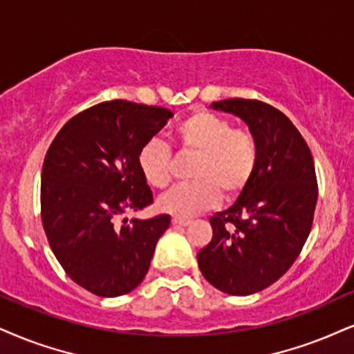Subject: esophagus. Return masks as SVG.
<instances>
[{"mask_svg":"<svg viewBox=\"0 0 354 354\" xmlns=\"http://www.w3.org/2000/svg\"><path fill=\"white\" fill-rule=\"evenodd\" d=\"M172 225H176V226H187V225H190V220H185V218L174 216L172 218Z\"/></svg>","mask_w":354,"mask_h":354,"instance_id":"1","label":"esophagus"}]
</instances>
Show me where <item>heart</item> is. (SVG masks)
<instances>
[{
	"mask_svg": "<svg viewBox=\"0 0 354 354\" xmlns=\"http://www.w3.org/2000/svg\"><path fill=\"white\" fill-rule=\"evenodd\" d=\"M180 149L197 154L192 169L195 182L176 185L157 200L160 212L189 218L215 207L223 197H236L250 184L257 165V142L251 133L233 129L225 118L197 111L176 131ZM138 165L147 184L164 189L170 182L172 151L162 139H151L138 154Z\"/></svg>",
	"mask_w": 354,
	"mask_h": 354,
	"instance_id": "1",
	"label": "heart"
}]
</instances>
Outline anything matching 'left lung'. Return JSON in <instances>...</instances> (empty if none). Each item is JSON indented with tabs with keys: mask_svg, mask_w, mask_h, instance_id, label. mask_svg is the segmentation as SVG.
Wrapping results in <instances>:
<instances>
[{
	"mask_svg": "<svg viewBox=\"0 0 354 354\" xmlns=\"http://www.w3.org/2000/svg\"><path fill=\"white\" fill-rule=\"evenodd\" d=\"M210 108L243 120L259 156L236 202L210 218L213 238L198 251V268L218 290L251 295L281 279L307 241L318 198L315 165L299 129L270 104L230 98Z\"/></svg>",
	"mask_w": 354,
	"mask_h": 354,
	"instance_id": "8db88e82",
	"label": "left lung"
}]
</instances>
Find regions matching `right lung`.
I'll list each match as a JSON object with an SVG mask.
<instances>
[{
	"label": "right lung",
	"mask_w": 354,
	"mask_h": 354,
	"mask_svg": "<svg viewBox=\"0 0 354 354\" xmlns=\"http://www.w3.org/2000/svg\"><path fill=\"white\" fill-rule=\"evenodd\" d=\"M172 116L124 100L95 104L65 123L44 159V231L68 277L98 297L136 289L169 228V215L118 218L152 203L138 154Z\"/></svg>",
	"instance_id": "obj_1"
}]
</instances>
